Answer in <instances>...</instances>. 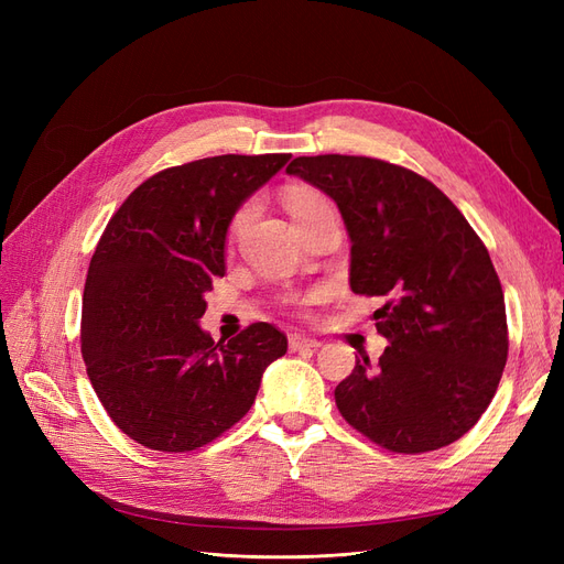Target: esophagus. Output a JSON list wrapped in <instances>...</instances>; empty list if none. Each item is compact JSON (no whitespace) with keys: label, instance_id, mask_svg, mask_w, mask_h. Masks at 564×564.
Segmentation results:
<instances>
[{"label":"esophagus","instance_id":"obj_1","mask_svg":"<svg viewBox=\"0 0 564 564\" xmlns=\"http://www.w3.org/2000/svg\"><path fill=\"white\" fill-rule=\"evenodd\" d=\"M289 348H292L294 352L315 350V348H319V340L308 338V336H303V334H292V336H289Z\"/></svg>","mask_w":564,"mask_h":564}]
</instances>
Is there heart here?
I'll return each instance as SVG.
<instances>
[{
  "mask_svg": "<svg viewBox=\"0 0 564 564\" xmlns=\"http://www.w3.org/2000/svg\"><path fill=\"white\" fill-rule=\"evenodd\" d=\"M319 202H324L322 195H317L315 191H308V187H301V185H294L289 187V191L284 193V207L289 209V214L294 216V220L305 214L308 209L317 207ZM251 214H253V204H242L240 209L235 212L232 220H230V237H237L240 235L251 220Z\"/></svg>",
  "mask_w": 564,
  "mask_h": 564,
  "instance_id": "obj_1",
  "label": "heart"
}]
</instances>
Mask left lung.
I'll use <instances>...</instances> for the list:
<instances>
[{
    "label": "left lung",
    "instance_id": "obj_1",
    "mask_svg": "<svg viewBox=\"0 0 564 564\" xmlns=\"http://www.w3.org/2000/svg\"><path fill=\"white\" fill-rule=\"evenodd\" d=\"M329 195L350 237V289L381 296L390 346L334 390L355 431L398 454L452 445L485 414L508 357L506 303L480 237L452 199L404 166L317 155L286 166Z\"/></svg>",
    "mask_w": 564,
    "mask_h": 564
}]
</instances>
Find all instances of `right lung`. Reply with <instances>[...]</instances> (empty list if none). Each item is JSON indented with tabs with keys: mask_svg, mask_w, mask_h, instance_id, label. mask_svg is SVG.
Masks as SVG:
<instances>
[{
	"mask_svg": "<svg viewBox=\"0 0 564 564\" xmlns=\"http://www.w3.org/2000/svg\"><path fill=\"white\" fill-rule=\"evenodd\" d=\"M292 155H218L164 169L110 218L89 263L82 357L122 433L158 452H191L256 400L286 336L256 322L228 344L199 327L204 294L226 275L235 212Z\"/></svg>",
	"mask_w": 564,
	"mask_h": 564,
	"instance_id": "obj_1",
	"label": "right lung"
}]
</instances>
